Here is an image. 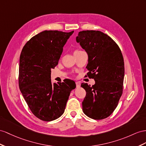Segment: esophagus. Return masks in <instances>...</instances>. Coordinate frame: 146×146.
I'll list each match as a JSON object with an SVG mask.
<instances>
[{
    "instance_id": "obj_1",
    "label": "esophagus",
    "mask_w": 146,
    "mask_h": 146,
    "mask_svg": "<svg viewBox=\"0 0 146 146\" xmlns=\"http://www.w3.org/2000/svg\"><path fill=\"white\" fill-rule=\"evenodd\" d=\"M76 88H80V86H81V83L79 81L76 82Z\"/></svg>"
}]
</instances>
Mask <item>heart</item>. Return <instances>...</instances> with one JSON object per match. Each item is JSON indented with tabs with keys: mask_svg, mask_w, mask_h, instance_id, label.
<instances>
[{
	"mask_svg": "<svg viewBox=\"0 0 146 146\" xmlns=\"http://www.w3.org/2000/svg\"><path fill=\"white\" fill-rule=\"evenodd\" d=\"M81 52V50H76L75 52H74V54L78 53V52Z\"/></svg>",
	"mask_w": 146,
	"mask_h": 146,
	"instance_id": "obj_1",
	"label": "heart"
}]
</instances>
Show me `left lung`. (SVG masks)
<instances>
[{
    "label": "left lung",
    "mask_w": 146,
    "mask_h": 146,
    "mask_svg": "<svg viewBox=\"0 0 146 146\" xmlns=\"http://www.w3.org/2000/svg\"><path fill=\"white\" fill-rule=\"evenodd\" d=\"M76 41L88 55L87 75L96 82L92 86L81 84L86 92L82 102L83 112L92 119L106 118L123 94L125 65L121 50L110 36L99 31H80Z\"/></svg>",
    "instance_id": "1"
}]
</instances>
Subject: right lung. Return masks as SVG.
<instances>
[{"mask_svg":"<svg viewBox=\"0 0 146 146\" xmlns=\"http://www.w3.org/2000/svg\"><path fill=\"white\" fill-rule=\"evenodd\" d=\"M74 31H44L24 46L20 57L18 84L32 113L39 119L50 121L64 113L73 81L65 80L52 84L51 69L58 65L63 47Z\"/></svg>","mask_w":146,"mask_h":146,"instance_id":"right-lung-1","label":"right lung"}]
</instances>
